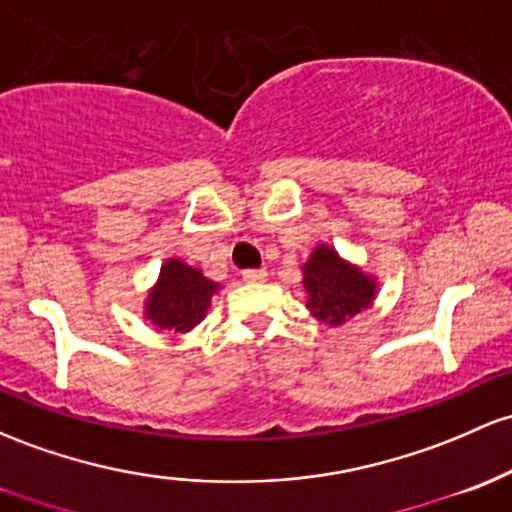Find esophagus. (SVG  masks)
Segmentation results:
<instances>
[{
  "mask_svg": "<svg viewBox=\"0 0 512 512\" xmlns=\"http://www.w3.org/2000/svg\"><path fill=\"white\" fill-rule=\"evenodd\" d=\"M243 279L247 284H260V282H265V279H267V272H265V269H245Z\"/></svg>",
  "mask_w": 512,
  "mask_h": 512,
  "instance_id": "obj_1",
  "label": "esophagus"
}]
</instances>
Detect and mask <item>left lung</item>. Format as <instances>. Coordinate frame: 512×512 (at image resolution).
<instances>
[{
	"mask_svg": "<svg viewBox=\"0 0 512 512\" xmlns=\"http://www.w3.org/2000/svg\"><path fill=\"white\" fill-rule=\"evenodd\" d=\"M306 308L318 323L340 328L374 306L379 282L355 262L345 260L333 245L320 243L301 265Z\"/></svg>",
	"mask_w": 512,
	"mask_h": 512,
	"instance_id": "1",
	"label": "left lung"
}]
</instances>
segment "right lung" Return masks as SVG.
<instances>
[{"instance_id":"right-lung-1","label":"right lung","mask_w":512,"mask_h":512,"mask_svg":"<svg viewBox=\"0 0 512 512\" xmlns=\"http://www.w3.org/2000/svg\"><path fill=\"white\" fill-rule=\"evenodd\" d=\"M218 291L221 284L204 277L201 269L187 265L179 257H170L160 267L157 282L148 289L143 318L157 330L187 335L206 318L211 299Z\"/></svg>"}]
</instances>
